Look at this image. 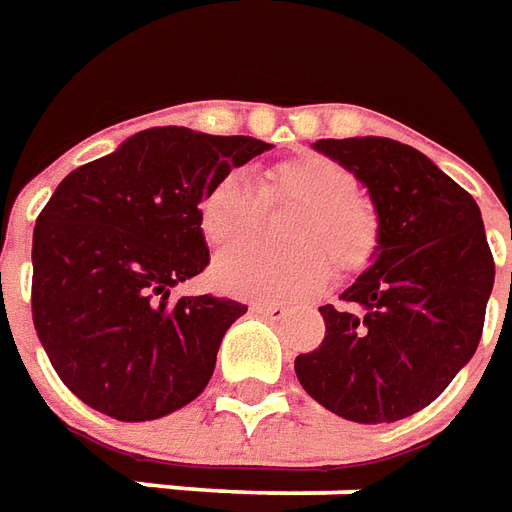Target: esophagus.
<instances>
[{"instance_id": "1", "label": "esophagus", "mask_w": 512, "mask_h": 512, "mask_svg": "<svg viewBox=\"0 0 512 512\" xmlns=\"http://www.w3.org/2000/svg\"><path fill=\"white\" fill-rule=\"evenodd\" d=\"M253 311L270 317V320H284L289 314V306H284V303H253Z\"/></svg>"}]
</instances>
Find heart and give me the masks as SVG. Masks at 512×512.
<instances>
[{
	"mask_svg": "<svg viewBox=\"0 0 512 512\" xmlns=\"http://www.w3.org/2000/svg\"><path fill=\"white\" fill-rule=\"evenodd\" d=\"M297 206L284 226L286 250L245 245L215 262V284L250 300H297L314 295L333 275H353L378 248V215L358 195L353 170L322 154H297L262 170L256 192L237 173L220 176L198 201V231L209 248L248 239L262 209Z\"/></svg>",
	"mask_w": 512,
	"mask_h": 512,
	"instance_id": "1",
	"label": "heart"
}]
</instances>
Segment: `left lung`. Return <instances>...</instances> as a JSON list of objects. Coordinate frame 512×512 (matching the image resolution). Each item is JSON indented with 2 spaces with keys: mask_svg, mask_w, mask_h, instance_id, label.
I'll return each instance as SVG.
<instances>
[{
  "mask_svg": "<svg viewBox=\"0 0 512 512\" xmlns=\"http://www.w3.org/2000/svg\"><path fill=\"white\" fill-rule=\"evenodd\" d=\"M366 184L378 212L372 267L322 306L325 339L297 355L300 386L342 419L422 411L477 350L494 289L480 206L422 151L389 137L314 143Z\"/></svg>",
  "mask_w": 512,
  "mask_h": 512,
  "instance_id": "8db88e82",
  "label": "left lung"
}]
</instances>
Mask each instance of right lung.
<instances>
[{
  "label": "right lung",
  "instance_id": "obj_1",
  "mask_svg": "<svg viewBox=\"0 0 512 512\" xmlns=\"http://www.w3.org/2000/svg\"><path fill=\"white\" fill-rule=\"evenodd\" d=\"M270 148L242 134L154 126L60 181L32 234V322L85 405L151 422L206 389L217 347L248 306L176 300L170 289L209 264L201 195Z\"/></svg>",
  "mask_w": 512,
  "mask_h": 512
}]
</instances>
